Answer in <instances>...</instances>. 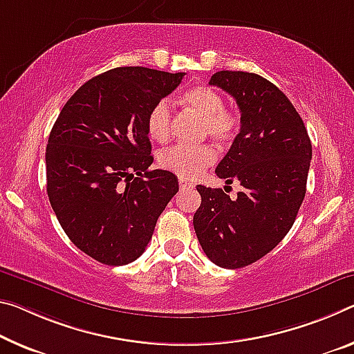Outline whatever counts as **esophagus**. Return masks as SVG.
I'll use <instances>...</instances> for the list:
<instances>
[{
	"mask_svg": "<svg viewBox=\"0 0 354 354\" xmlns=\"http://www.w3.org/2000/svg\"><path fill=\"white\" fill-rule=\"evenodd\" d=\"M179 187H181V189H190V187H194V184L186 181V179H179Z\"/></svg>",
	"mask_w": 354,
	"mask_h": 354,
	"instance_id": "esophagus-1",
	"label": "esophagus"
}]
</instances>
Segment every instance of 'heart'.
Instances as JSON below:
<instances>
[{
    "mask_svg": "<svg viewBox=\"0 0 354 354\" xmlns=\"http://www.w3.org/2000/svg\"><path fill=\"white\" fill-rule=\"evenodd\" d=\"M183 102L192 109L200 118H203L201 136L211 137L217 143H230L239 132V115L236 111L225 109V100L214 88L200 85L190 88L183 94ZM171 104L162 99L149 110L147 129L151 138L157 142H167L171 136ZM217 159L212 145H176L159 156V165L183 179H195Z\"/></svg>",
    "mask_w": 354,
    "mask_h": 354,
    "instance_id": "1",
    "label": "heart"
}]
</instances>
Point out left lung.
<instances>
[{"instance_id":"left-lung-1","label":"left lung","mask_w":354,"mask_h":354,"mask_svg":"<svg viewBox=\"0 0 354 354\" xmlns=\"http://www.w3.org/2000/svg\"><path fill=\"white\" fill-rule=\"evenodd\" d=\"M209 85L233 96L241 110V131L216 173L228 184L238 179L244 190L232 200L222 189L198 184L194 228L212 263L238 269L265 257L293 227L306 197L312 143L293 104L266 78L221 71Z\"/></svg>"}]
</instances>
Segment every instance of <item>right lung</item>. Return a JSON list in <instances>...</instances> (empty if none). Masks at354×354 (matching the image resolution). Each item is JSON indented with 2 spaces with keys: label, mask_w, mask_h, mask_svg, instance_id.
Wrapping results in <instances>:
<instances>
[{
  "label": "right lung",
  "mask_w": 354,
  "mask_h": 354,
  "mask_svg": "<svg viewBox=\"0 0 354 354\" xmlns=\"http://www.w3.org/2000/svg\"><path fill=\"white\" fill-rule=\"evenodd\" d=\"M184 72L131 66L93 77L61 110L46 151L47 194L78 249L109 266L143 254L178 178L148 170V113Z\"/></svg>",
  "instance_id": "1"
}]
</instances>
